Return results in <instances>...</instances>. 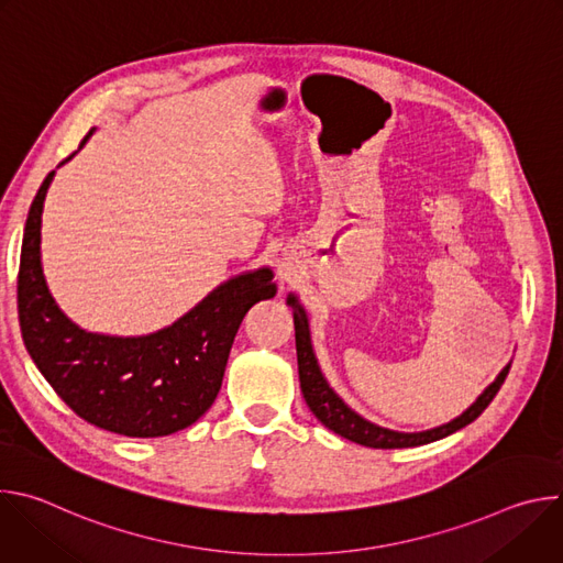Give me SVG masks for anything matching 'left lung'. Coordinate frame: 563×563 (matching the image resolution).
<instances>
[{
	"label": "left lung",
	"mask_w": 563,
	"mask_h": 563,
	"mask_svg": "<svg viewBox=\"0 0 563 563\" xmlns=\"http://www.w3.org/2000/svg\"><path fill=\"white\" fill-rule=\"evenodd\" d=\"M287 305L294 309L298 378H300V389H302V396H305V404L309 406L313 417L325 428H330L332 432L341 434L343 439H350V441H354L358 445H365V448H378V450L417 448V445H426V443H432V441H439L443 437L454 434L456 430L470 426L481 412H484L490 406V400L497 396L499 387L504 385V380L510 372L512 361L499 372V376L484 391L476 396V400L465 412H461L456 419H452V421H448L439 428H430V430H423V432L389 430V428L376 426V423L367 421L365 417H361L358 412H354L345 404V400L332 389L325 374L320 372L318 358L313 354L311 334H309V318H307L305 307L300 305L296 294L287 296Z\"/></svg>",
	"instance_id": "obj_1"
}]
</instances>
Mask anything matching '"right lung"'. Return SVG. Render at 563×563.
Listing matches in <instances>:
<instances>
[{
    "label": "right lung",
    "mask_w": 563,
    "mask_h": 563,
    "mask_svg": "<svg viewBox=\"0 0 563 563\" xmlns=\"http://www.w3.org/2000/svg\"><path fill=\"white\" fill-rule=\"evenodd\" d=\"M53 176L44 178L31 205L18 276L20 328L33 363L64 404L91 426L133 439L189 428L220 391L245 313L276 296L274 272L261 267L220 283L176 323L153 334L87 332L59 309L42 269V211Z\"/></svg>",
    "instance_id": "obj_1"
}]
</instances>
